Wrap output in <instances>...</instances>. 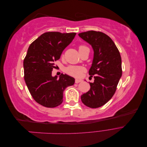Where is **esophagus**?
<instances>
[{"label":"esophagus","instance_id":"1","mask_svg":"<svg viewBox=\"0 0 147 147\" xmlns=\"http://www.w3.org/2000/svg\"><path fill=\"white\" fill-rule=\"evenodd\" d=\"M81 82H82L81 80H80V79H75V83H80Z\"/></svg>","mask_w":147,"mask_h":147}]
</instances>
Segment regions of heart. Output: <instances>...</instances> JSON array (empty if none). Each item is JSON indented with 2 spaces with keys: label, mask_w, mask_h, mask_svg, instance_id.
Wrapping results in <instances>:
<instances>
[{
  "label": "heart",
  "mask_w": 147,
  "mask_h": 147,
  "mask_svg": "<svg viewBox=\"0 0 147 147\" xmlns=\"http://www.w3.org/2000/svg\"><path fill=\"white\" fill-rule=\"evenodd\" d=\"M86 49H88V48L84 45H80L78 47L79 52L82 51ZM84 70V69L83 67L77 65H69L65 69V72L67 74L75 77H80Z\"/></svg>",
  "instance_id": "obj_1"
}]
</instances>
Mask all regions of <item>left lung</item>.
Segmentation results:
<instances>
[{"label": "left lung", "mask_w": 147, "mask_h": 147, "mask_svg": "<svg viewBox=\"0 0 147 147\" xmlns=\"http://www.w3.org/2000/svg\"><path fill=\"white\" fill-rule=\"evenodd\" d=\"M80 37L91 45L94 50L92 65L89 70L94 82L90 83V90L81 96L88 107H100L114 95L122 75L121 58L118 49L105 34L94 30L78 34Z\"/></svg>", "instance_id": "1"}]
</instances>
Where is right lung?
Returning <instances> with one entry per match:
<instances>
[{"label":"right lung","instance_id":"right-lung-1","mask_svg":"<svg viewBox=\"0 0 147 147\" xmlns=\"http://www.w3.org/2000/svg\"><path fill=\"white\" fill-rule=\"evenodd\" d=\"M76 33L48 32L42 34L30 44L23 62L24 80L28 90L37 103L48 108L63 101L65 89L75 83L74 78L61 74L52 76L54 62L72 42Z\"/></svg>","mask_w":147,"mask_h":147}]
</instances>
